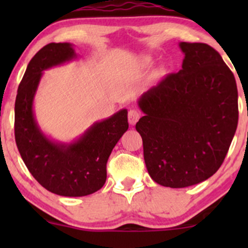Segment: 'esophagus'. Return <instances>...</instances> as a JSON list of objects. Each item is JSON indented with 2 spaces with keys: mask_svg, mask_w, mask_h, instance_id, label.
I'll return each mask as SVG.
<instances>
[{
  "mask_svg": "<svg viewBox=\"0 0 248 248\" xmlns=\"http://www.w3.org/2000/svg\"><path fill=\"white\" fill-rule=\"evenodd\" d=\"M140 116H141L140 110L130 109L129 112H128V121H129L130 124H135L139 119H140Z\"/></svg>",
  "mask_w": 248,
  "mask_h": 248,
  "instance_id": "obj_1",
  "label": "esophagus"
}]
</instances>
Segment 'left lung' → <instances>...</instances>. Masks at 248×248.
Wrapping results in <instances>:
<instances>
[{
	"label": "left lung",
	"mask_w": 248,
	"mask_h": 248,
	"mask_svg": "<svg viewBox=\"0 0 248 248\" xmlns=\"http://www.w3.org/2000/svg\"><path fill=\"white\" fill-rule=\"evenodd\" d=\"M182 70L138 100L136 124L148 172L156 183L186 187L220 168L238 126V90L231 70L204 43H179Z\"/></svg>",
	"instance_id": "left-lung-1"
}]
</instances>
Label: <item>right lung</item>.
Returning a JSON list of instances; mask_svg holds the SVG:
<instances>
[{
	"label": "right lung",
	"mask_w": 248,
	"mask_h": 248,
	"mask_svg": "<svg viewBox=\"0 0 248 248\" xmlns=\"http://www.w3.org/2000/svg\"><path fill=\"white\" fill-rule=\"evenodd\" d=\"M77 58L71 43L45 45L28 64L15 102V140L22 160L42 186L65 197H82L104 186L108 157L128 129L124 108L94 122L71 142L57 141L43 132L33 101L44 71Z\"/></svg>",
	"instance_id": "add662e5"
}]
</instances>
